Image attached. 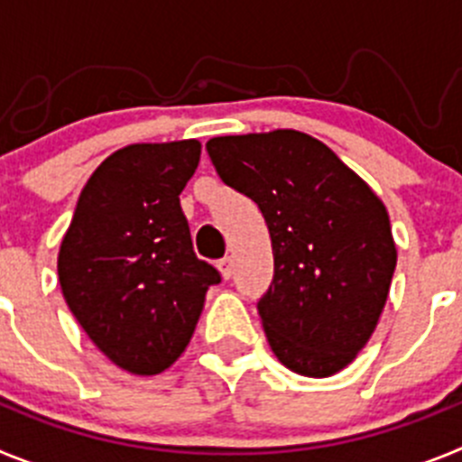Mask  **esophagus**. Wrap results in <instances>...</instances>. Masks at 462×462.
<instances>
[{"label": "esophagus", "instance_id": "obj_1", "mask_svg": "<svg viewBox=\"0 0 462 462\" xmlns=\"http://www.w3.org/2000/svg\"><path fill=\"white\" fill-rule=\"evenodd\" d=\"M217 268H219V273H222L224 280H228V277L234 275V261L228 259V256H222V259L217 261Z\"/></svg>", "mask_w": 462, "mask_h": 462}]
</instances>
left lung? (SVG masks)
I'll return each mask as SVG.
<instances>
[{
    "label": "left lung",
    "instance_id": "left-lung-1",
    "mask_svg": "<svg viewBox=\"0 0 462 462\" xmlns=\"http://www.w3.org/2000/svg\"><path fill=\"white\" fill-rule=\"evenodd\" d=\"M206 150L268 224L275 268L256 303L268 345L293 373L336 374L370 340L389 296L398 256L389 212L308 134L219 136Z\"/></svg>",
    "mask_w": 462,
    "mask_h": 462
}]
</instances>
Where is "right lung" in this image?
<instances>
[{"label": "right lung", "mask_w": 462, "mask_h": 462, "mask_svg": "<svg viewBox=\"0 0 462 462\" xmlns=\"http://www.w3.org/2000/svg\"><path fill=\"white\" fill-rule=\"evenodd\" d=\"M199 141L138 143L110 154L83 187L60 247L64 300L89 340L134 374L185 352L208 287L222 275L194 254L180 191Z\"/></svg>", "instance_id": "1"}]
</instances>
